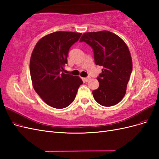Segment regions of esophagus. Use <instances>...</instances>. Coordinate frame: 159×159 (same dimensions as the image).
Returning a JSON list of instances; mask_svg holds the SVG:
<instances>
[{"mask_svg":"<svg viewBox=\"0 0 159 159\" xmlns=\"http://www.w3.org/2000/svg\"><path fill=\"white\" fill-rule=\"evenodd\" d=\"M91 79V78L89 76H88V77H87V78H84V80L85 81H86V82H88V81H89V80Z\"/></svg>","mask_w":159,"mask_h":159,"instance_id":"1","label":"esophagus"}]
</instances>
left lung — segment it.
<instances>
[{"label": "left lung", "mask_w": 159, "mask_h": 159, "mask_svg": "<svg viewBox=\"0 0 159 159\" xmlns=\"http://www.w3.org/2000/svg\"><path fill=\"white\" fill-rule=\"evenodd\" d=\"M80 42L92 48L96 65L103 66L97 78L99 86L92 93L101 105L111 107L119 103L126 93L133 63L126 43L119 36L107 30L83 34Z\"/></svg>", "instance_id": "obj_1"}]
</instances>
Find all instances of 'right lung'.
<instances>
[{"label": "right lung", "mask_w": 159, "mask_h": 159, "mask_svg": "<svg viewBox=\"0 0 159 159\" xmlns=\"http://www.w3.org/2000/svg\"><path fill=\"white\" fill-rule=\"evenodd\" d=\"M81 35L79 32H53L40 39L32 51L30 72L33 88L52 107L69 106L83 84L80 77L63 72L70 48Z\"/></svg>", "instance_id": "1"}]
</instances>
